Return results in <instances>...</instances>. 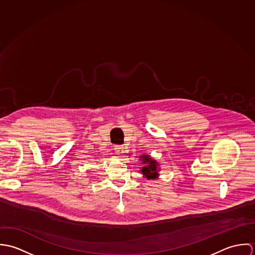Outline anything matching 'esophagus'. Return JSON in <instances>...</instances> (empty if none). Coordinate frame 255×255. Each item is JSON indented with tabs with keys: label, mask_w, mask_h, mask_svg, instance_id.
<instances>
[{
	"label": "esophagus",
	"mask_w": 255,
	"mask_h": 255,
	"mask_svg": "<svg viewBox=\"0 0 255 255\" xmlns=\"http://www.w3.org/2000/svg\"><path fill=\"white\" fill-rule=\"evenodd\" d=\"M115 150H116L117 155H118L120 158H122L123 156H125V150H124V147H123V146H116Z\"/></svg>",
	"instance_id": "34e87169"
}]
</instances>
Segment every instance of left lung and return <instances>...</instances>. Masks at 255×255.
<instances>
[{
  "label": "left lung",
  "instance_id": "8db88e82",
  "mask_svg": "<svg viewBox=\"0 0 255 255\" xmlns=\"http://www.w3.org/2000/svg\"><path fill=\"white\" fill-rule=\"evenodd\" d=\"M139 158H140L139 160L142 162V165H143L140 168L139 172L147 180H157L160 176L159 175V172L161 170L160 164L148 154H143Z\"/></svg>",
  "mask_w": 255,
  "mask_h": 255
}]
</instances>
